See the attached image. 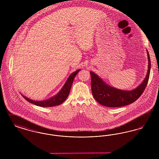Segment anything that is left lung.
Segmentation results:
<instances>
[{
    "label": "left lung",
    "mask_w": 159,
    "mask_h": 159,
    "mask_svg": "<svg viewBox=\"0 0 159 159\" xmlns=\"http://www.w3.org/2000/svg\"><path fill=\"white\" fill-rule=\"evenodd\" d=\"M148 67L146 77L143 82L132 91H123L112 87L105 83L97 75L91 71V89L95 100L102 106L108 107H120L127 106L139 98L143 93L150 77L151 61L147 50Z\"/></svg>",
    "instance_id": "obj_1"
}]
</instances>
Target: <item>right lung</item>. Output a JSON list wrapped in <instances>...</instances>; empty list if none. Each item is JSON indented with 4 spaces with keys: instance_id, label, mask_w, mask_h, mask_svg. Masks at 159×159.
I'll use <instances>...</instances> for the list:
<instances>
[{
    "instance_id": "1",
    "label": "right lung",
    "mask_w": 159,
    "mask_h": 159,
    "mask_svg": "<svg viewBox=\"0 0 159 159\" xmlns=\"http://www.w3.org/2000/svg\"><path fill=\"white\" fill-rule=\"evenodd\" d=\"M80 70H76V71L71 73L68 77V79L67 80L66 82L64 84V85L63 86V87L62 88L61 91L56 95L53 96L48 99H46L45 101H33L32 99L25 97V96L23 95V94H21V95L27 101L30 102V103H32L36 106L43 107L59 106L62 102H64L65 101V100L68 97L71 85H72L73 80L75 79V77Z\"/></svg>"
}]
</instances>
